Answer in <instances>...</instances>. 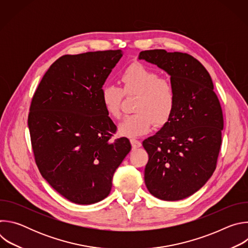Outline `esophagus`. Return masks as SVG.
<instances>
[{
  "label": "esophagus",
  "mask_w": 248,
  "mask_h": 248,
  "mask_svg": "<svg viewBox=\"0 0 248 248\" xmlns=\"http://www.w3.org/2000/svg\"><path fill=\"white\" fill-rule=\"evenodd\" d=\"M130 143H131V146H132V149H136V148H139L141 147V142L139 140H137L136 138H130Z\"/></svg>",
  "instance_id": "obj_1"
}]
</instances>
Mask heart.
Segmentation results:
<instances>
[{
    "label": "heart",
    "instance_id": "b5f03b06",
    "mask_svg": "<svg viewBox=\"0 0 248 248\" xmlns=\"http://www.w3.org/2000/svg\"><path fill=\"white\" fill-rule=\"evenodd\" d=\"M122 88L107 84L100 92L101 103L105 111L114 119L122 114L124 94L137 96L133 115L126 116L120 124L122 135L134 137L147 133L154 123L165 124L170 118L175 105V92L172 84L161 78L160 75L142 63H132L121 76Z\"/></svg>",
    "mask_w": 248,
    "mask_h": 248
}]
</instances>
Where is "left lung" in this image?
I'll return each mask as SVG.
<instances>
[{"mask_svg": "<svg viewBox=\"0 0 248 248\" xmlns=\"http://www.w3.org/2000/svg\"><path fill=\"white\" fill-rule=\"evenodd\" d=\"M170 77L175 105L170 120L142 145L149 160L144 181L149 192L165 201L186 198L213 174L224 127L223 112L209 73L192 56L166 50L140 52Z\"/></svg>", "mask_w": 248, "mask_h": 248, "instance_id": "obj_1", "label": "left lung"}]
</instances>
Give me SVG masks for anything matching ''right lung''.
<instances>
[{
    "label": "right lung",
    "instance_id": "1",
    "mask_svg": "<svg viewBox=\"0 0 248 248\" xmlns=\"http://www.w3.org/2000/svg\"><path fill=\"white\" fill-rule=\"evenodd\" d=\"M122 50L65 55L47 70L32 98L28 128L35 162L48 184L76 204L110 194L115 170L129 153L126 137L105 111L101 89Z\"/></svg>",
    "mask_w": 248,
    "mask_h": 248
}]
</instances>
